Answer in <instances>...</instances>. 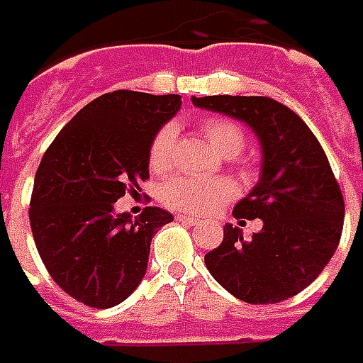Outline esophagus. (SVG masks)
<instances>
[{"label": "esophagus", "mask_w": 363, "mask_h": 363, "mask_svg": "<svg viewBox=\"0 0 363 363\" xmlns=\"http://www.w3.org/2000/svg\"><path fill=\"white\" fill-rule=\"evenodd\" d=\"M177 220L187 223V225H197V223H199V218L194 217V215H177Z\"/></svg>", "instance_id": "esophagus-1"}]
</instances>
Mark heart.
<instances>
[{
    "mask_svg": "<svg viewBox=\"0 0 363 363\" xmlns=\"http://www.w3.org/2000/svg\"><path fill=\"white\" fill-rule=\"evenodd\" d=\"M201 128L209 145L225 158H233L242 150L244 133L235 121L223 117H207ZM177 130L174 125L162 127L150 143L148 164L154 172H166L174 164ZM235 186L225 177L174 176L162 186L160 199L168 207L187 211L194 215H205L218 209L235 197Z\"/></svg>",
    "mask_w": 363,
    "mask_h": 363,
    "instance_id": "obj_1",
    "label": "heart"
}]
</instances>
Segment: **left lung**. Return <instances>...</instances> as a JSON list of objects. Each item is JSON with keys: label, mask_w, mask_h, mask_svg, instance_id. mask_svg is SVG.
Listing matches in <instances>:
<instances>
[{"label": "left lung", "mask_w": 363, "mask_h": 363, "mask_svg": "<svg viewBox=\"0 0 363 363\" xmlns=\"http://www.w3.org/2000/svg\"><path fill=\"white\" fill-rule=\"evenodd\" d=\"M195 107L246 123L262 146V174L236 203V218H262V230L244 240L225 227L223 242L205 254V266L244 303H279L318 277L338 248L344 199L317 136L297 113L269 97L207 95Z\"/></svg>", "instance_id": "8db88e82"}]
</instances>
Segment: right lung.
Listing matches in <instances>:
<instances>
[{"label": "right lung", "instance_id": "1", "mask_svg": "<svg viewBox=\"0 0 363 363\" xmlns=\"http://www.w3.org/2000/svg\"><path fill=\"white\" fill-rule=\"evenodd\" d=\"M179 107L174 94L99 95L40 160L29 209L35 244L54 281L87 307L127 299L145 277L152 236L174 220L160 207L133 218L113 205L148 179L150 143Z\"/></svg>", "mask_w": 363, "mask_h": 363}]
</instances>
